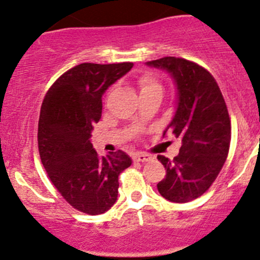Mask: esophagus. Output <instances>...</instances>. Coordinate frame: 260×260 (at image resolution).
I'll return each instance as SVG.
<instances>
[{
    "label": "esophagus",
    "mask_w": 260,
    "mask_h": 260,
    "mask_svg": "<svg viewBox=\"0 0 260 260\" xmlns=\"http://www.w3.org/2000/svg\"><path fill=\"white\" fill-rule=\"evenodd\" d=\"M152 159V157L146 153H137L136 155H133V160L135 162H149Z\"/></svg>",
    "instance_id": "34e87169"
}]
</instances>
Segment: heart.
<instances>
[{
  "label": "heart",
  "mask_w": 260,
  "mask_h": 260,
  "mask_svg": "<svg viewBox=\"0 0 260 260\" xmlns=\"http://www.w3.org/2000/svg\"><path fill=\"white\" fill-rule=\"evenodd\" d=\"M139 88H141V93L151 91H162V86L152 76H143V77L139 78Z\"/></svg>",
  "instance_id": "b5f03b06"
}]
</instances>
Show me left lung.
Returning <instances> with one entry per match:
<instances>
[{
  "label": "left lung",
  "instance_id": "obj_1",
  "mask_svg": "<svg viewBox=\"0 0 260 260\" xmlns=\"http://www.w3.org/2000/svg\"><path fill=\"white\" fill-rule=\"evenodd\" d=\"M147 66L169 73L177 87V109L167 131L182 141L173 160L158 155L165 179L157 184L163 198L187 203L203 194L219 174L231 144V118L214 77L202 66L163 57Z\"/></svg>",
  "mask_w": 260,
  "mask_h": 260
}]
</instances>
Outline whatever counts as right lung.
Instances as JSON below:
<instances>
[{
  "label": "right lung",
  "instance_id": "right-lung-1",
  "mask_svg": "<svg viewBox=\"0 0 260 260\" xmlns=\"http://www.w3.org/2000/svg\"><path fill=\"white\" fill-rule=\"evenodd\" d=\"M132 62L81 63L45 95L38 121V151L51 182L75 209L102 214L116 203L118 176L132 165L123 151L100 157L91 143L102 116V95L129 72Z\"/></svg>",
  "mask_w": 260,
  "mask_h": 260
}]
</instances>
